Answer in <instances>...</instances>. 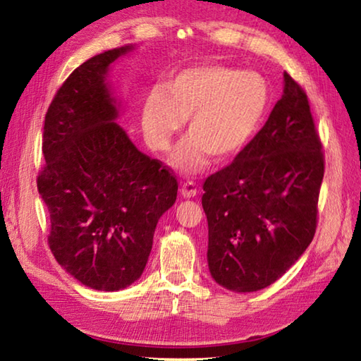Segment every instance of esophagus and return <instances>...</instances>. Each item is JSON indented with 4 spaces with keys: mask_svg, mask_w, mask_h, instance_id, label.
Here are the masks:
<instances>
[{
    "mask_svg": "<svg viewBox=\"0 0 361 361\" xmlns=\"http://www.w3.org/2000/svg\"><path fill=\"white\" fill-rule=\"evenodd\" d=\"M180 192H181V195H183V197H185V199L195 197V195H197V188H195V183H192V181L185 183V185L181 186Z\"/></svg>",
    "mask_w": 361,
    "mask_h": 361,
    "instance_id": "34e87169",
    "label": "esophagus"
}]
</instances>
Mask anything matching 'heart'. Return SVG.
Wrapping results in <instances>:
<instances>
[{
  "label": "heart",
  "mask_w": 361,
  "mask_h": 361,
  "mask_svg": "<svg viewBox=\"0 0 361 361\" xmlns=\"http://www.w3.org/2000/svg\"><path fill=\"white\" fill-rule=\"evenodd\" d=\"M271 102L267 81L255 71L200 65L176 73L142 102L140 122L146 143L167 151L188 119L189 137L172 157L180 172L195 173L209 154L228 161L247 148Z\"/></svg>",
  "instance_id": "heart-1"
}]
</instances>
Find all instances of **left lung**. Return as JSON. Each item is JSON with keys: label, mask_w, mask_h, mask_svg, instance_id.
Instances as JSON below:
<instances>
[{"label": "left lung", "mask_w": 361, "mask_h": 361, "mask_svg": "<svg viewBox=\"0 0 361 361\" xmlns=\"http://www.w3.org/2000/svg\"><path fill=\"white\" fill-rule=\"evenodd\" d=\"M262 129L204 183L209 269L237 293L266 288L299 259L317 229L325 157L307 95L288 73Z\"/></svg>", "instance_id": "8db88e82"}]
</instances>
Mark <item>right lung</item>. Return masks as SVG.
<instances>
[{"label":"right lung","mask_w":361,"mask_h":361,"mask_svg":"<svg viewBox=\"0 0 361 361\" xmlns=\"http://www.w3.org/2000/svg\"><path fill=\"white\" fill-rule=\"evenodd\" d=\"M132 49L79 65L49 105L42 132L38 191L51 216L49 247L70 276L100 291L142 277L156 224L178 191L172 170L138 151L114 122L119 105L106 75Z\"/></svg>","instance_id":"1"}]
</instances>
